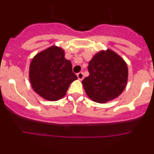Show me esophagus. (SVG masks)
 I'll use <instances>...</instances> for the list:
<instances>
[{
  "label": "esophagus",
  "mask_w": 154,
  "mask_h": 154,
  "mask_svg": "<svg viewBox=\"0 0 154 154\" xmlns=\"http://www.w3.org/2000/svg\"><path fill=\"white\" fill-rule=\"evenodd\" d=\"M77 77H78V79L79 80H82V79H83V78H84L83 73H82V72H79L78 74H77Z\"/></svg>",
  "instance_id": "esophagus-1"
}]
</instances>
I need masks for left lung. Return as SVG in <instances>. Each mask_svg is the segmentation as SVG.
Listing matches in <instances>:
<instances>
[{
    "mask_svg": "<svg viewBox=\"0 0 154 154\" xmlns=\"http://www.w3.org/2000/svg\"><path fill=\"white\" fill-rule=\"evenodd\" d=\"M89 75L82 80L87 96L92 101L106 103L118 97L126 87L128 69L126 62L108 49L92 58L88 66Z\"/></svg>",
    "mask_w": 154,
    "mask_h": 154,
    "instance_id": "8db88e82",
    "label": "left lung"
}]
</instances>
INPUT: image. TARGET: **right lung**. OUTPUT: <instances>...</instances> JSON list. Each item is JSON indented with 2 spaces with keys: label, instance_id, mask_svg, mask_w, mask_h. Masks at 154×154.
<instances>
[{
  "label": "right lung",
  "instance_id": "add662e5",
  "mask_svg": "<svg viewBox=\"0 0 154 154\" xmlns=\"http://www.w3.org/2000/svg\"><path fill=\"white\" fill-rule=\"evenodd\" d=\"M29 78L35 92L44 99L56 101L65 96L69 85L77 76L64 51L51 46L37 54L30 65Z\"/></svg>",
  "mask_w": 154,
  "mask_h": 154
}]
</instances>
